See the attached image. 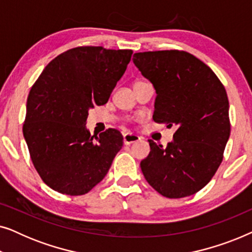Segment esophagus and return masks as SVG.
<instances>
[{"instance_id": "1", "label": "esophagus", "mask_w": 252, "mask_h": 252, "mask_svg": "<svg viewBox=\"0 0 252 252\" xmlns=\"http://www.w3.org/2000/svg\"><path fill=\"white\" fill-rule=\"evenodd\" d=\"M140 140V137L135 135V134H132V133H126L124 134V143L127 144H132V143H135L137 141Z\"/></svg>"}]
</instances>
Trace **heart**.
Wrapping results in <instances>:
<instances>
[{
	"instance_id": "b5f03b06",
	"label": "heart",
	"mask_w": 252,
	"mask_h": 252,
	"mask_svg": "<svg viewBox=\"0 0 252 252\" xmlns=\"http://www.w3.org/2000/svg\"><path fill=\"white\" fill-rule=\"evenodd\" d=\"M137 82H140V81H137Z\"/></svg>"
}]
</instances>
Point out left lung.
<instances>
[{
    "mask_svg": "<svg viewBox=\"0 0 252 252\" xmlns=\"http://www.w3.org/2000/svg\"><path fill=\"white\" fill-rule=\"evenodd\" d=\"M133 62L153 82L154 120L177 126L166 148L149 140L141 170L151 187L168 198L194 195L221 164L230 134L226 89L208 65L184 50L136 53Z\"/></svg>",
    "mask_w": 252,
    "mask_h": 252,
    "instance_id": "obj_1",
    "label": "left lung"
}]
</instances>
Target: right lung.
Listing matches in <instances>:
<instances>
[{"instance_id":"right-lung-1","label":"right lung","mask_w":252,"mask_h":252,"mask_svg":"<svg viewBox=\"0 0 252 252\" xmlns=\"http://www.w3.org/2000/svg\"><path fill=\"white\" fill-rule=\"evenodd\" d=\"M132 54L72 48L55 57L31 88L23 134L34 167L54 190L85 195L108 173L123 135L109 128L94 139L86 120L89 109L108 102Z\"/></svg>"}]
</instances>
